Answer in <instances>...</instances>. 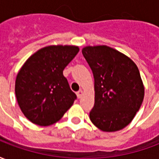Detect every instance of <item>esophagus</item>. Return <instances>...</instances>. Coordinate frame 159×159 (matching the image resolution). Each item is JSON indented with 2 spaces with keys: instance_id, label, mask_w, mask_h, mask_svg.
<instances>
[{
  "instance_id": "esophagus-1",
  "label": "esophagus",
  "mask_w": 159,
  "mask_h": 159,
  "mask_svg": "<svg viewBox=\"0 0 159 159\" xmlns=\"http://www.w3.org/2000/svg\"><path fill=\"white\" fill-rule=\"evenodd\" d=\"M76 95H77V98L80 99V98H82V96L83 95V91L82 89H80L79 91H77L76 92Z\"/></svg>"
}]
</instances>
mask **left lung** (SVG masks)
<instances>
[{
	"mask_svg": "<svg viewBox=\"0 0 159 159\" xmlns=\"http://www.w3.org/2000/svg\"><path fill=\"white\" fill-rule=\"evenodd\" d=\"M82 52L94 78L91 122L104 132L123 129L143 102L145 88L138 67L124 53L108 46H86Z\"/></svg>",
	"mask_w": 159,
	"mask_h": 159,
	"instance_id": "left-lung-1",
	"label": "left lung"
}]
</instances>
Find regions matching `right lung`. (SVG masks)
Wrapping results in <instances>:
<instances>
[{
  "label": "right lung",
  "instance_id": "1",
  "mask_svg": "<svg viewBox=\"0 0 159 159\" xmlns=\"http://www.w3.org/2000/svg\"><path fill=\"white\" fill-rule=\"evenodd\" d=\"M78 52V46H47L20 68L16 76V98L23 114L32 123L53 124L73 105L76 95L63 70Z\"/></svg>",
  "mask_w": 159,
  "mask_h": 159
}]
</instances>
